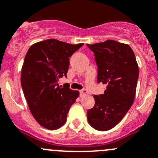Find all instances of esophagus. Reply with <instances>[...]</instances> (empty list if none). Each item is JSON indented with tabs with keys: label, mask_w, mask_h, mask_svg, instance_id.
Wrapping results in <instances>:
<instances>
[{
	"label": "esophagus",
	"mask_w": 158,
	"mask_h": 158,
	"mask_svg": "<svg viewBox=\"0 0 158 158\" xmlns=\"http://www.w3.org/2000/svg\"><path fill=\"white\" fill-rule=\"evenodd\" d=\"M79 93H80V96L82 97V96H84V95L87 94L88 92L86 89H81L80 91H79Z\"/></svg>",
	"instance_id": "1"
}]
</instances>
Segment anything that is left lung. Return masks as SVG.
I'll list each match as a JSON object with an SVG mask.
<instances>
[{
	"label": "left lung",
	"instance_id": "left-lung-1",
	"mask_svg": "<svg viewBox=\"0 0 158 158\" xmlns=\"http://www.w3.org/2000/svg\"><path fill=\"white\" fill-rule=\"evenodd\" d=\"M94 53L98 82L106 85L103 94L94 95L95 105L87 111L89 125L108 131L121 121L134 102L139 66L131 48L116 41L87 44Z\"/></svg>",
	"mask_w": 158,
	"mask_h": 158
}]
</instances>
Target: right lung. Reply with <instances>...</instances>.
I'll return each instance as SVG.
<instances>
[{
	"label": "right lung",
	"mask_w": 158,
	"mask_h": 158,
	"mask_svg": "<svg viewBox=\"0 0 158 158\" xmlns=\"http://www.w3.org/2000/svg\"><path fill=\"white\" fill-rule=\"evenodd\" d=\"M83 43L71 45L56 39L37 42L28 49L21 71V86L31 114L49 130L62 127L70 107L79 95L69 84L59 86L67 77L69 57Z\"/></svg>",
	"instance_id": "add662e5"
}]
</instances>
